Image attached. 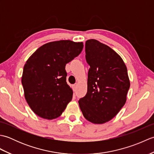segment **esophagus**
Here are the masks:
<instances>
[{"label":"esophagus","instance_id":"obj_1","mask_svg":"<svg viewBox=\"0 0 154 154\" xmlns=\"http://www.w3.org/2000/svg\"><path fill=\"white\" fill-rule=\"evenodd\" d=\"M77 85V84H75V85H73V91H75V90H76Z\"/></svg>","mask_w":154,"mask_h":154}]
</instances>
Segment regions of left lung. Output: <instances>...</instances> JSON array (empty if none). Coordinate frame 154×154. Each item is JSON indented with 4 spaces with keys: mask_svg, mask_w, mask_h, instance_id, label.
Segmentation results:
<instances>
[{
    "mask_svg": "<svg viewBox=\"0 0 154 154\" xmlns=\"http://www.w3.org/2000/svg\"><path fill=\"white\" fill-rule=\"evenodd\" d=\"M85 54L90 65L87 93L79 104L87 120L103 124L113 119L126 103L130 85L127 68L116 52L94 39L86 41Z\"/></svg>",
    "mask_w": 154,
    "mask_h": 154,
    "instance_id": "1",
    "label": "left lung"
}]
</instances>
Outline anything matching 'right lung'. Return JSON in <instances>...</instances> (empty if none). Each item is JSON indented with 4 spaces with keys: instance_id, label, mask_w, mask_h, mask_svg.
<instances>
[{
    "instance_id": "right-lung-1",
    "label": "right lung",
    "mask_w": 154,
    "mask_h": 154,
    "mask_svg": "<svg viewBox=\"0 0 154 154\" xmlns=\"http://www.w3.org/2000/svg\"><path fill=\"white\" fill-rule=\"evenodd\" d=\"M83 42L60 40L39 48L24 65L22 77L25 99L32 111L41 118L60 116L73 97L66 82L65 65L78 56Z\"/></svg>"
}]
</instances>
